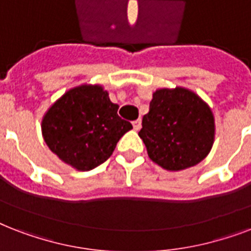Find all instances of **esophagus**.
Returning a JSON list of instances; mask_svg holds the SVG:
<instances>
[{"label": "esophagus", "mask_w": 251, "mask_h": 251, "mask_svg": "<svg viewBox=\"0 0 251 251\" xmlns=\"http://www.w3.org/2000/svg\"><path fill=\"white\" fill-rule=\"evenodd\" d=\"M133 127L134 130H139L142 127V121L141 120H135V121H133Z\"/></svg>", "instance_id": "obj_1"}]
</instances>
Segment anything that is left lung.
Returning <instances> with one entry per match:
<instances>
[{"mask_svg":"<svg viewBox=\"0 0 251 251\" xmlns=\"http://www.w3.org/2000/svg\"><path fill=\"white\" fill-rule=\"evenodd\" d=\"M138 135L153 163L167 171H182L201 163L211 151L214 114L193 91L161 88L153 92Z\"/></svg>","mask_w":251,"mask_h":251,"instance_id":"8db88e82","label":"left lung"}]
</instances>
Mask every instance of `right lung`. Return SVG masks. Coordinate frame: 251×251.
Listing matches in <instances>:
<instances>
[{
  "label": "right lung",
  "mask_w": 251,
  "mask_h": 251,
  "mask_svg": "<svg viewBox=\"0 0 251 251\" xmlns=\"http://www.w3.org/2000/svg\"><path fill=\"white\" fill-rule=\"evenodd\" d=\"M108 91L82 84L65 92L45 113L41 130L50 151L78 171H91L113 153L133 126L117 114Z\"/></svg>",
  "instance_id": "1"
}]
</instances>
